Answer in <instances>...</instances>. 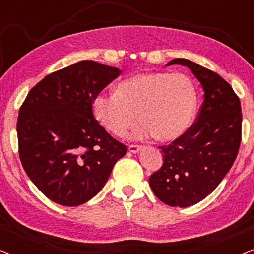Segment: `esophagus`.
<instances>
[{
  "mask_svg": "<svg viewBox=\"0 0 254 254\" xmlns=\"http://www.w3.org/2000/svg\"><path fill=\"white\" fill-rule=\"evenodd\" d=\"M128 150H129L130 152H134V154H136V152L141 150V145L130 144V145H128Z\"/></svg>",
  "mask_w": 254,
  "mask_h": 254,
  "instance_id": "1",
  "label": "esophagus"
}]
</instances>
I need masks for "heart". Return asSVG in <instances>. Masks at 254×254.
<instances>
[{
  "instance_id": "obj_1",
  "label": "heart",
  "mask_w": 254,
  "mask_h": 254,
  "mask_svg": "<svg viewBox=\"0 0 254 254\" xmlns=\"http://www.w3.org/2000/svg\"><path fill=\"white\" fill-rule=\"evenodd\" d=\"M196 92L187 76L151 71L118 83L114 96L97 95L92 100L96 120L116 136H123L140 120L142 136L158 141L179 137L192 124ZM139 118H137V114Z\"/></svg>"
}]
</instances>
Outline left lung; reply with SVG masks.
<instances>
[{
    "mask_svg": "<svg viewBox=\"0 0 254 254\" xmlns=\"http://www.w3.org/2000/svg\"><path fill=\"white\" fill-rule=\"evenodd\" d=\"M171 64L190 69L203 89V103L192 126L159 147L163 165L149 184L162 202L184 208L209 195L231 169L242 141V107L231 85L216 72L187 59L166 65Z\"/></svg>",
    "mask_w": 254,
    "mask_h": 254,
    "instance_id": "obj_1",
    "label": "left lung"
}]
</instances>
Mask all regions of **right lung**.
Segmentation results:
<instances>
[{"label": "right lung", "mask_w": 254, "mask_h": 254, "mask_svg": "<svg viewBox=\"0 0 254 254\" xmlns=\"http://www.w3.org/2000/svg\"><path fill=\"white\" fill-rule=\"evenodd\" d=\"M120 74L92 60L76 62L41 79L20 106V162L53 202L74 207L92 199L127 152L92 113L93 98Z\"/></svg>", "instance_id": "right-lung-1"}]
</instances>
